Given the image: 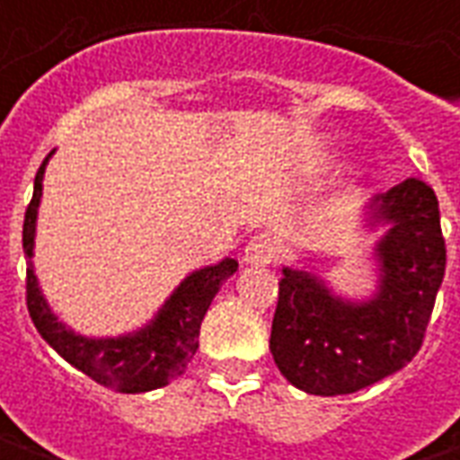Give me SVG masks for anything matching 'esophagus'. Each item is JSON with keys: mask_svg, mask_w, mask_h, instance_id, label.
<instances>
[{"mask_svg": "<svg viewBox=\"0 0 460 460\" xmlns=\"http://www.w3.org/2000/svg\"><path fill=\"white\" fill-rule=\"evenodd\" d=\"M276 253H279V243H276V239H273L270 234H259V236H253V239L246 243V249H243V261L259 266V263H270V261L276 259Z\"/></svg>", "mask_w": 460, "mask_h": 460, "instance_id": "1", "label": "esophagus"}]
</instances>
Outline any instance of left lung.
<instances>
[{
	"label": "left lung",
	"instance_id": "left-lung-1",
	"mask_svg": "<svg viewBox=\"0 0 460 460\" xmlns=\"http://www.w3.org/2000/svg\"><path fill=\"white\" fill-rule=\"evenodd\" d=\"M367 221L386 226L375 246L372 298H340L315 273L283 269L270 355L280 375L308 394L359 392L399 372L424 342L446 270L434 190L409 177L375 197Z\"/></svg>",
	"mask_w": 460,
	"mask_h": 460
}]
</instances>
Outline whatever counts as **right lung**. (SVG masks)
I'll return each instance as SVG.
<instances>
[{
	"instance_id": "add662e5",
	"label": "right lung",
	"mask_w": 460,
	"mask_h": 460,
	"mask_svg": "<svg viewBox=\"0 0 460 460\" xmlns=\"http://www.w3.org/2000/svg\"><path fill=\"white\" fill-rule=\"evenodd\" d=\"M54 155V152H51ZM49 155V157H51ZM46 157L36 172L34 197L26 207L24 217V253L26 259L34 256L36 214L41 204L44 190ZM239 263L224 259L214 266L190 273L174 288L157 315L145 328L118 335V338H84L75 335L56 318L49 303L41 296L39 280L34 276V263L26 266V308L34 320L39 335L64 357L68 365L81 369L84 375L95 379L98 385L118 389L122 394H140L150 389L170 385L172 379L181 376L190 359L199 347L201 320L209 310L211 300L219 293L224 280L234 276Z\"/></svg>"
}]
</instances>
